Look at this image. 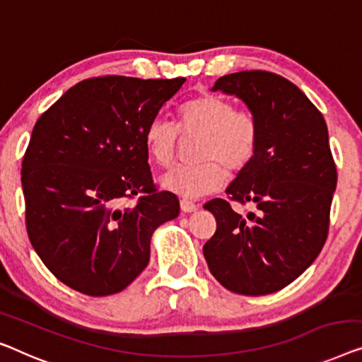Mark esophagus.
I'll use <instances>...</instances> for the list:
<instances>
[{
    "label": "esophagus",
    "instance_id": "34e87169",
    "mask_svg": "<svg viewBox=\"0 0 362 362\" xmlns=\"http://www.w3.org/2000/svg\"><path fill=\"white\" fill-rule=\"evenodd\" d=\"M181 211L182 212H194L197 211V204L189 201V199H181Z\"/></svg>",
    "mask_w": 362,
    "mask_h": 362
}]
</instances>
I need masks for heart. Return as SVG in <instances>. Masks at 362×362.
Listing matches in <instances>:
<instances>
[{
	"label": "heart",
	"instance_id": "1",
	"mask_svg": "<svg viewBox=\"0 0 362 362\" xmlns=\"http://www.w3.org/2000/svg\"><path fill=\"white\" fill-rule=\"evenodd\" d=\"M181 134L202 137L194 165H177L161 176V186L182 197H201L218 189L227 173L242 171L255 158L259 124L250 111L237 109L218 94H201L177 111V125L156 117L145 129V146L156 165L168 168L175 161Z\"/></svg>",
	"mask_w": 362,
	"mask_h": 362
}]
</instances>
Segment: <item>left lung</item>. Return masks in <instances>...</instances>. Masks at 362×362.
I'll list each match as a JSON object with an SVG mask.
<instances>
[{"label": "left lung", "instance_id": "left-lung-1", "mask_svg": "<svg viewBox=\"0 0 362 362\" xmlns=\"http://www.w3.org/2000/svg\"><path fill=\"white\" fill-rule=\"evenodd\" d=\"M214 91L235 94L259 124L255 158L212 199L217 230L204 245L214 277L242 296L284 289L310 266L328 237L337 166L322 112L298 88L263 70L220 76ZM255 204L242 218L231 202Z\"/></svg>", "mask_w": 362, "mask_h": 362}]
</instances>
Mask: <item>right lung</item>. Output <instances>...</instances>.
<instances>
[{"label":"right lung","mask_w":362,"mask_h":362,"mask_svg":"<svg viewBox=\"0 0 362 362\" xmlns=\"http://www.w3.org/2000/svg\"><path fill=\"white\" fill-rule=\"evenodd\" d=\"M185 81L88 78L35 122L21 170L25 228L65 286L124 291L148 264L155 228L180 214L175 194L153 185L145 129Z\"/></svg>","instance_id":"1"}]
</instances>
